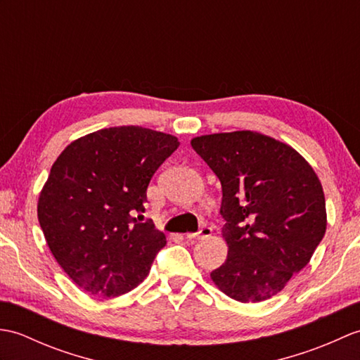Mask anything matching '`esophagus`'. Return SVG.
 <instances>
[{"instance_id": "obj_1", "label": "esophagus", "mask_w": 360, "mask_h": 360, "mask_svg": "<svg viewBox=\"0 0 360 360\" xmlns=\"http://www.w3.org/2000/svg\"><path fill=\"white\" fill-rule=\"evenodd\" d=\"M212 235V227L209 226H202L200 231L195 233H187L186 238L187 240H201V238H207V236Z\"/></svg>"}]
</instances>
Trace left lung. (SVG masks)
Returning a JSON list of instances; mask_svg holds the SVG:
<instances>
[{"label": "left lung", "instance_id": "1", "mask_svg": "<svg viewBox=\"0 0 360 360\" xmlns=\"http://www.w3.org/2000/svg\"><path fill=\"white\" fill-rule=\"evenodd\" d=\"M193 150L223 188L227 259L210 272L233 300L278 294L326 231L325 195L312 167L289 145L254 131L195 137Z\"/></svg>", "mask_w": 360, "mask_h": 360}]
</instances>
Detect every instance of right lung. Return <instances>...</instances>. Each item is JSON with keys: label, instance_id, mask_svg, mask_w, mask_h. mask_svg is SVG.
<instances>
[{"label": "right lung", "instance_id": "obj_1", "mask_svg": "<svg viewBox=\"0 0 360 360\" xmlns=\"http://www.w3.org/2000/svg\"><path fill=\"white\" fill-rule=\"evenodd\" d=\"M178 147L170 134L114 127L74 141L53 162L38 221L57 263L91 295H122L148 275L167 240L142 221L147 188Z\"/></svg>", "mask_w": 360, "mask_h": 360}]
</instances>
